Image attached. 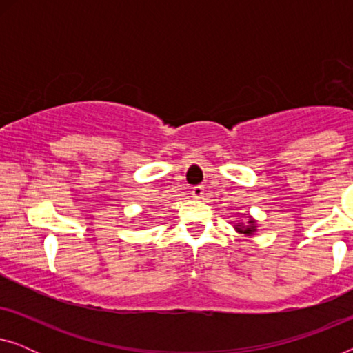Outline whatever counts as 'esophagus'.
I'll list each match as a JSON object with an SVG mask.
<instances>
[{
	"instance_id": "obj_1",
	"label": "esophagus",
	"mask_w": 353,
	"mask_h": 353,
	"mask_svg": "<svg viewBox=\"0 0 353 353\" xmlns=\"http://www.w3.org/2000/svg\"><path fill=\"white\" fill-rule=\"evenodd\" d=\"M204 186L202 185H197V186H194L192 188V191H191V194L194 196V197H201V196H204Z\"/></svg>"
}]
</instances>
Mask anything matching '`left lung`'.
<instances>
[{"label": "left lung", "mask_w": 353, "mask_h": 353, "mask_svg": "<svg viewBox=\"0 0 353 353\" xmlns=\"http://www.w3.org/2000/svg\"><path fill=\"white\" fill-rule=\"evenodd\" d=\"M249 223H250V226H241V225H238V231L239 233H244V234H252L254 231H255V226H254V220L252 219H249Z\"/></svg>", "instance_id": "8db88e82"}]
</instances>
